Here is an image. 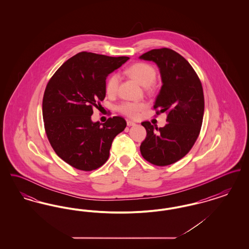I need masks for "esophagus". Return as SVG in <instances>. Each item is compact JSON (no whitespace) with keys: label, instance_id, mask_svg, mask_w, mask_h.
<instances>
[{"label":"esophagus","instance_id":"34e87169","mask_svg":"<svg viewBox=\"0 0 249 249\" xmlns=\"http://www.w3.org/2000/svg\"><path fill=\"white\" fill-rule=\"evenodd\" d=\"M127 125H128L129 127H130V126H135L136 123L133 122V121H131V120H128V121H127Z\"/></svg>","mask_w":249,"mask_h":249}]
</instances>
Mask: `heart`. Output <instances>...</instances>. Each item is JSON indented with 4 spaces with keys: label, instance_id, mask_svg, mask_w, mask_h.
Segmentation results:
<instances>
[{
    "label": "heart",
    "instance_id": "obj_1",
    "mask_svg": "<svg viewBox=\"0 0 249 249\" xmlns=\"http://www.w3.org/2000/svg\"><path fill=\"white\" fill-rule=\"evenodd\" d=\"M128 74L131 76L136 82L142 87H149L153 83L156 78V71L154 67L147 63L138 62L132 64L127 69ZM119 77L117 73L111 74L106 84V91L108 95H114L119 87ZM144 108V104L135 102H125L119 107V110L124 115L130 118H136L140 111Z\"/></svg>",
    "mask_w": 249,
    "mask_h": 249
}]
</instances>
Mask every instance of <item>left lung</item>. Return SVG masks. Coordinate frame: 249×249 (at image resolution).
<instances>
[{"instance_id": "1", "label": "left lung", "mask_w": 249, "mask_h": 249, "mask_svg": "<svg viewBox=\"0 0 249 249\" xmlns=\"http://www.w3.org/2000/svg\"><path fill=\"white\" fill-rule=\"evenodd\" d=\"M139 59L157 64L162 86L154 108L168 114V123L160 129L142 122L146 137L140 151L154 165H170L186 156L199 136L204 112L201 81L189 61L172 49H152Z\"/></svg>"}]
</instances>
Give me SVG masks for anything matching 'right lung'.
Instances as JSON below:
<instances>
[{
    "mask_svg": "<svg viewBox=\"0 0 249 249\" xmlns=\"http://www.w3.org/2000/svg\"><path fill=\"white\" fill-rule=\"evenodd\" d=\"M129 57H109L80 52L65 61L49 80L43 98V119L48 140L68 164L92 171L109 158L114 138L127 126L114 117L101 124L93 122V107L106 97L109 73Z\"/></svg>",
    "mask_w": 249,
    "mask_h": 249,
    "instance_id": "obj_1",
    "label": "right lung"
}]
</instances>
